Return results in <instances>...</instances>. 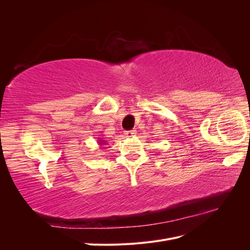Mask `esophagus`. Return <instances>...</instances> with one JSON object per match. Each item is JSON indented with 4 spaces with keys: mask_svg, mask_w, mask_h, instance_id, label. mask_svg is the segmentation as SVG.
Returning <instances> with one entry per match:
<instances>
[{
    "mask_svg": "<svg viewBox=\"0 0 250 250\" xmlns=\"http://www.w3.org/2000/svg\"><path fill=\"white\" fill-rule=\"evenodd\" d=\"M135 133H137V131H135V130H130V131H126L125 135L127 138H132V137H134Z\"/></svg>",
    "mask_w": 250,
    "mask_h": 250,
    "instance_id": "1",
    "label": "esophagus"
}]
</instances>
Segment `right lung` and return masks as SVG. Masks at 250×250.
I'll return each mask as SVG.
<instances>
[{"instance_id": "1", "label": "right lung", "mask_w": 250, "mask_h": 250, "mask_svg": "<svg viewBox=\"0 0 250 250\" xmlns=\"http://www.w3.org/2000/svg\"><path fill=\"white\" fill-rule=\"evenodd\" d=\"M98 143H99V145H100V146H104L105 144H106V142H105V141H104V140H102V139H99V142H98Z\"/></svg>"}]
</instances>
